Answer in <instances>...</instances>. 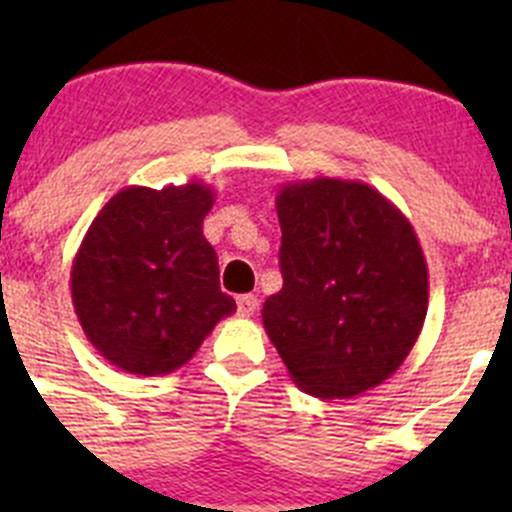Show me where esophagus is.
<instances>
[{
    "label": "esophagus",
    "instance_id": "obj_1",
    "mask_svg": "<svg viewBox=\"0 0 512 512\" xmlns=\"http://www.w3.org/2000/svg\"><path fill=\"white\" fill-rule=\"evenodd\" d=\"M255 312H257L255 294H242V297H237V314H240V317H252Z\"/></svg>",
    "mask_w": 512,
    "mask_h": 512
}]
</instances>
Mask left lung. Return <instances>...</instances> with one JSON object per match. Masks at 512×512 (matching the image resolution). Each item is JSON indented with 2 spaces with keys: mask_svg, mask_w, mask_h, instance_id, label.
I'll return each mask as SVG.
<instances>
[{
  "mask_svg": "<svg viewBox=\"0 0 512 512\" xmlns=\"http://www.w3.org/2000/svg\"><path fill=\"white\" fill-rule=\"evenodd\" d=\"M285 285L262 324L294 384L352 399L384 384L414 349L428 267L409 218L359 180L319 175L277 190Z\"/></svg>",
  "mask_w": 512,
  "mask_h": 512,
  "instance_id": "1",
  "label": "left lung"
}]
</instances>
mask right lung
Instances as JSON below:
<instances>
[{"instance_id":"1","label":"right lung","mask_w":512,"mask_h":512,"mask_svg":"<svg viewBox=\"0 0 512 512\" xmlns=\"http://www.w3.org/2000/svg\"><path fill=\"white\" fill-rule=\"evenodd\" d=\"M215 190L203 180L153 190L128 185L94 218L71 265V302L103 359L165 376L193 359L235 299L220 289L203 235Z\"/></svg>"}]
</instances>
